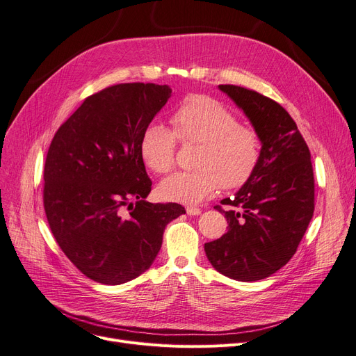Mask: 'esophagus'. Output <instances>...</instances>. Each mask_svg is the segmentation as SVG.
<instances>
[{
    "mask_svg": "<svg viewBox=\"0 0 356 356\" xmlns=\"http://www.w3.org/2000/svg\"><path fill=\"white\" fill-rule=\"evenodd\" d=\"M186 212H188V215H191V216H195V215H199L202 211L199 208H195V207H188V208H186Z\"/></svg>",
    "mask_w": 356,
    "mask_h": 356,
    "instance_id": "esophagus-1",
    "label": "esophagus"
}]
</instances>
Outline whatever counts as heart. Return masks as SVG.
<instances>
[{
    "mask_svg": "<svg viewBox=\"0 0 356 356\" xmlns=\"http://www.w3.org/2000/svg\"><path fill=\"white\" fill-rule=\"evenodd\" d=\"M173 129L161 122L148 124L140 137V157L149 170L163 175L176 163L177 140L199 143L195 170H183L159 186L163 199L197 203L223 189H239L258 168L263 144L252 127L241 124L227 105L208 95L186 98L172 115Z\"/></svg>",
    "mask_w": 356,
    "mask_h": 356,
    "instance_id": "1",
    "label": "heart"
}]
</instances>
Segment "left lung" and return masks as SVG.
I'll list each match as a JSON object with an SVG mask.
<instances>
[{
  "label": "left lung",
  "mask_w": 356,
  "mask_h": 356,
  "mask_svg": "<svg viewBox=\"0 0 356 356\" xmlns=\"http://www.w3.org/2000/svg\"><path fill=\"white\" fill-rule=\"evenodd\" d=\"M219 89L245 112L263 143L251 180L227 204L228 232L204 244L216 271L238 282H257L284 267L296 254L314 211V177L309 147L289 112L257 90Z\"/></svg>",
  "instance_id": "1"
}]
</instances>
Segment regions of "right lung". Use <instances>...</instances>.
Returning <instances> with one entry per match:
<instances>
[{
	"instance_id": "1",
	"label": "right lung",
	"mask_w": 356,
	"mask_h": 356,
	"mask_svg": "<svg viewBox=\"0 0 356 356\" xmlns=\"http://www.w3.org/2000/svg\"><path fill=\"white\" fill-rule=\"evenodd\" d=\"M170 95L167 85L108 86L88 97L50 143L43 188L49 227L93 282L117 286L137 278L156 259L167 223L186 213L179 203L145 200L153 183L138 149L143 129Z\"/></svg>"
}]
</instances>
